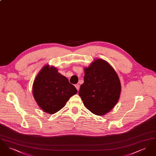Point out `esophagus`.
I'll return each instance as SVG.
<instances>
[{
    "label": "esophagus",
    "mask_w": 156,
    "mask_h": 156,
    "mask_svg": "<svg viewBox=\"0 0 156 156\" xmlns=\"http://www.w3.org/2000/svg\"><path fill=\"white\" fill-rule=\"evenodd\" d=\"M75 88H76V89H77L78 90H79V89H80V85H79V84H76V85H75Z\"/></svg>",
    "instance_id": "1"
}]
</instances>
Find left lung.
Listing matches in <instances>:
<instances>
[{"mask_svg": "<svg viewBox=\"0 0 156 156\" xmlns=\"http://www.w3.org/2000/svg\"><path fill=\"white\" fill-rule=\"evenodd\" d=\"M121 91L119 77L103 59L94 61L85 68L84 82L79 90L85 106L94 114L104 115L117 104Z\"/></svg>", "mask_w": 156, "mask_h": 156, "instance_id": "1", "label": "left lung"}]
</instances>
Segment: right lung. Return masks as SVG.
Wrapping results in <instances>:
<instances>
[{
	"mask_svg": "<svg viewBox=\"0 0 156 156\" xmlns=\"http://www.w3.org/2000/svg\"><path fill=\"white\" fill-rule=\"evenodd\" d=\"M76 93L77 90L66 77L58 73L55 68L48 66L42 68L33 86V94L38 105L50 114L59 111Z\"/></svg>",
	"mask_w": 156,
	"mask_h": 156,
	"instance_id": "add662e5",
	"label": "right lung"
}]
</instances>
